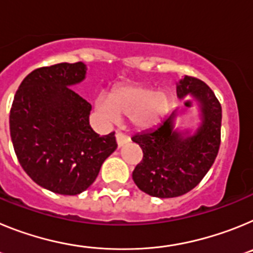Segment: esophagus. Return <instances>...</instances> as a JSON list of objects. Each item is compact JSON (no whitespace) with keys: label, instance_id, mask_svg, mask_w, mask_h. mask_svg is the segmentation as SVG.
I'll use <instances>...</instances> for the list:
<instances>
[{"label":"esophagus","instance_id":"1","mask_svg":"<svg viewBox=\"0 0 253 253\" xmlns=\"http://www.w3.org/2000/svg\"><path fill=\"white\" fill-rule=\"evenodd\" d=\"M115 138H116V143H118V146L119 147H123L124 144H126V143L130 140V138H129L126 134L122 133V131H116Z\"/></svg>","mask_w":253,"mask_h":253}]
</instances>
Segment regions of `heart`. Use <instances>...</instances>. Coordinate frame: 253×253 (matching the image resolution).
<instances>
[{
    "label": "heart",
    "instance_id": "1",
    "mask_svg": "<svg viewBox=\"0 0 253 253\" xmlns=\"http://www.w3.org/2000/svg\"><path fill=\"white\" fill-rule=\"evenodd\" d=\"M96 109L106 119L116 120L119 115L131 116L134 124L147 126L157 122L169 106V97L162 91L140 84L115 87L111 96L100 93Z\"/></svg>",
    "mask_w": 253,
    "mask_h": 253
}]
</instances>
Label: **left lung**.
Listing matches in <instances>:
<instances>
[{"mask_svg": "<svg viewBox=\"0 0 253 253\" xmlns=\"http://www.w3.org/2000/svg\"><path fill=\"white\" fill-rule=\"evenodd\" d=\"M190 93L200 101L203 113V124L195 135L184 138L173 130V111L152 129L131 137L143 152L142 161L133 171V180L151 196L176 198L189 193L204 178L218 156L220 102L205 82L184 76L177 82V96L184 99Z\"/></svg>", "mask_w": 253, "mask_h": 253, "instance_id": "1", "label": "left lung"}]
</instances>
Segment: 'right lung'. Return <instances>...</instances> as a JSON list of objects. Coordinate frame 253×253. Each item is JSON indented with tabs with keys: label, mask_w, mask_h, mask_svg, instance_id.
Returning <instances> with one entry per match:
<instances>
[{
	"label": "right lung",
	"mask_w": 253,
	"mask_h": 253,
	"mask_svg": "<svg viewBox=\"0 0 253 253\" xmlns=\"http://www.w3.org/2000/svg\"><path fill=\"white\" fill-rule=\"evenodd\" d=\"M84 73L82 62L34 69L17 88L10 110L20 165L38 185L60 195H77L91 186L118 147L115 131L100 137L91 129V105L69 87Z\"/></svg>",
	"instance_id": "obj_1"
}]
</instances>
